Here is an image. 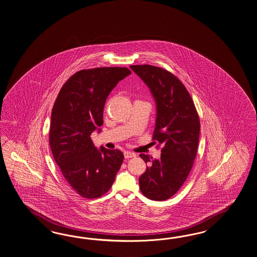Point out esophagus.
<instances>
[{"mask_svg": "<svg viewBox=\"0 0 257 257\" xmlns=\"http://www.w3.org/2000/svg\"><path fill=\"white\" fill-rule=\"evenodd\" d=\"M124 156H125V158L128 159V158H135V157H136V154L133 153V152L125 151V153H124Z\"/></svg>", "mask_w": 257, "mask_h": 257, "instance_id": "1", "label": "esophagus"}]
</instances>
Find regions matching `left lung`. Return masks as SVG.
Segmentation results:
<instances>
[{"label": "left lung", "mask_w": 257, "mask_h": 257, "mask_svg": "<svg viewBox=\"0 0 257 257\" xmlns=\"http://www.w3.org/2000/svg\"><path fill=\"white\" fill-rule=\"evenodd\" d=\"M131 68L150 88L157 102L153 141L163 145L159 160L140 155L145 163H152L139 178L140 189L152 200H166L177 193L190 173L198 151L199 116L177 76L149 64Z\"/></svg>", "instance_id": "1"}]
</instances>
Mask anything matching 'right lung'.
<instances>
[{"instance_id":"1","label":"right lung","mask_w":257,"mask_h":257,"mask_svg":"<svg viewBox=\"0 0 257 257\" xmlns=\"http://www.w3.org/2000/svg\"><path fill=\"white\" fill-rule=\"evenodd\" d=\"M131 73L125 67L81 70L67 80L55 100L49 145L63 177L82 198L106 194L123 163L122 152L97 149L90 135L103 124L108 95Z\"/></svg>"}]
</instances>
